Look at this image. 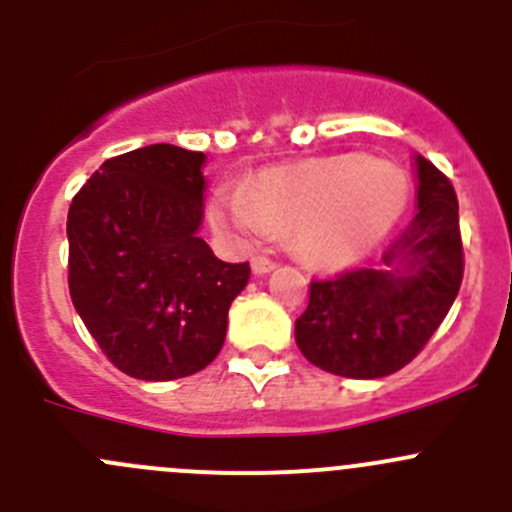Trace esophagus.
<instances>
[{
    "label": "esophagus",
    "mask_w": 512,
    "mask_h": 512,
    "mask_svg": "<svg viewBox=\"0 0 512 512\" xmlns=\"http://www.w3.org/2000/svg\"><path fill=\"white\" fill-rule=\"evenodd\" d=\"M250 267H252V275H267V272L275 270V262L267 260V257H252Z\"/></svg>",
    "instance_id": "1"
}]
</instances>
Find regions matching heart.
Masks as SVG:
<instances>
[{"instance_id": "heart-1", "label": "heart", "mask_w": 512, "mask_h": 512, "mask_svg": "<svg viewBox=\"0 0 512 512\" xmlns=\"http://www.w3.org/2000/svg\"><path fill=\"white\" fill-rule=\"evenodd\" d=\"M406 198L409 185L394 163L347 153L275 165L250 185H218L208 215L240 247L265 240L275 225L294 223V242L309 262L342 267L389 237Z\"/></svg>"}]
</instances>
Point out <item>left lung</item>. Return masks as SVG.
Here are the masks:
<instances>
[{"mask_svg": "<svg viewBox=\"0 0 512 512\" xmlns=\"http://www.w3.org/2000/svg\"><path fill=\"white\" fill-rule=\"evenodd\" d=\"M414 165L416 215L384 252V265L309 285L294 339L307 361L329 374L381 379L404 369L461 289L456 190L423 156H414Z\"/></svg>", "mask_w": 512, "mask_h": 512, "instance_id": "obj_1", "label": "left lung"}]
</instances>
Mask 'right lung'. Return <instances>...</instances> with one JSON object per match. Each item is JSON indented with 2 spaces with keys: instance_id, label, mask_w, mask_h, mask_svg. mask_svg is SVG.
Returning a JSON list of instances; mask_svg holds the SVG:
<instances>
[{
  "instance_id": "right-lung-1",
  "label": "right lung",
  "mask_w": 512,
  "mask_h": 512,
  "mask_svg": "<svg viewBox=\"0 0 512 512\" xmlns=\"http://www.w3.org/2000/svg\"><path fill=\"white\" fill-rule=\"evenodd\" d=\"M205 160L170 143L108 158L69 208L71 302L101 352L133 379L205 369L250 280L247 262L218 260L198 235Z\"/></svg>"
}]
</instances>
